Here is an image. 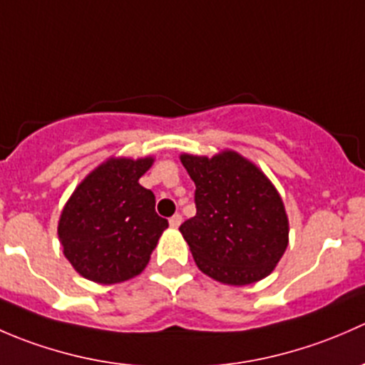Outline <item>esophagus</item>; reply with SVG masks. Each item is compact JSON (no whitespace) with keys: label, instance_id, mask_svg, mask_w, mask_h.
Returning a JSON list of instances; mask_svg holds the SVG:
<instances>
[{"label":"esophagus","instance_id":"34e87169","mask_svg":"<svg viewBox=\"0 0 365 365\" xmlns=\"http://www.w3.org/2000/svg\"><path fill=\"white\" fill-rule=\"evenodd\" d=\"M169 224H171L173 227H178L180 224H182V215H180V213H175V215L169 219Z\"/></svg>","mask_w":365,"mask_h":365}]
</instances>
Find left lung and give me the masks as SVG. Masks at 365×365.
Listing matches in <instances>:
<instances>
[{
    "instance_id": "obj_1",
    "label": "left lung",
    "mask_w": 365,
    "mask_h": 365,
    "mask_svg": "<svg viewBox=\"0 0 365 365\" xmlns=\"http://www.w3.org/2000/svg\"><path fill=\"white\" fill-rule=\"evenodd\" d=\"M196 215L180 226L201 272L224 284L267 277L288 247V217L270 180L235 152L182 155Z\"/></svg>"
}]
</instances>
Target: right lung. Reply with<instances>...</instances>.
Wrapping results in <instances>:
<instances>
[{"label": "right lung", "instance_id": "obj_1", "mask_svg": "<svg viewBox=\"0 0 365 365\" xmlns=\"http://www.w3.org/2000/svg\"><path fill=\"white\" fill-rule=\"evenodd\" d=\"M153 159L108 160L84 178L61 212L58 235L83 277L114 284L148 264L168 220L139 178Z\"/></svg>", "mask_w": 365, "mask_h": 365}]
</instances>
